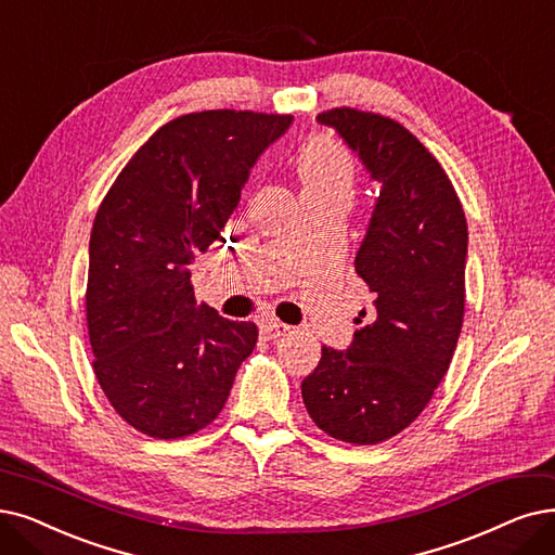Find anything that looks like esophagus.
<instances>
[{
    "label": "esophagus",
    "instance_id": "obj_1",
    "mask_svg": "<svg viewBox=\"0 0 555 555\" xmlns=\"http://www.w3.org/2000/svg\"><path fill=\"white\" fill-rule=\"evenodd\" d=\"M292 327L286 325V323H282V321H263L261 323V332L266 335V339H278V337H282V335H286V332H289Z\"/></svg>",
    "mask_w": 555,
    "mask_h": 555
}]
</instances>
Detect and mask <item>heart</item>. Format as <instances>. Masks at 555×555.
<instances>
[{"label":"heart","mask_w":555,"mask_h":555,"mask_svg":"<svg viewBox=\"0 0 555 555\" xmlns=\"http://www.w3.org/2000/svg\"><path fill=\"white\" fill-rule=\"evenodd\" d=\"M298 175L305 193L323 189L350 191L354 164L346 147L327 137L309 141L298 157Z\"/></svg>","instance_id":"1"}]
</instances>
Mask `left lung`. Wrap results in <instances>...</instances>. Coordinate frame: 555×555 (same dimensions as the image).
<instances>
[{"label":"left lung","instance_id":"obj_1","mask_svg":"<svg viewBox=\"0 0 555 555\" xmlns=\"http://www.w3.org/2000/svg\"><path fill=\"white\" fill-rule=\"evenodd\" d=\"M319 122L383 184L354 257L375 317L346 352L321 348L302 401L323 433L369 447L405 430L449 371L464 321L467 218L447 170L401 122L350 106L323 111Z\"/></svg>","mask_w":555,"mask_h":555}]
</instances>
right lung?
<instances>
[{
	"mask_svg": "<svg viewBox=\"0 0 555 555\" xmlns=\"http://www.w3.org/2000/svg\"><path fill=\"white\" fill-rule=\"evenodd\" d=\"M286 114L214 108L166 122L134 152L95 214L86 321L95 378L131 428L182 439L223 410L257 325L197 305L189 263L241 201Z\"/></svg>",
	"mask_w": 555,
	"mask_h": 555,
	"instance_id": "obj_1",
	"label": "right lung"
}]
</instances>
